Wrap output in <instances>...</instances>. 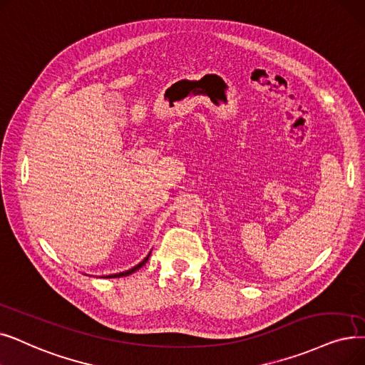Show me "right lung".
<instances>
[{"mask_svg": "<svg viewBox=\"0 0 365 365\" xmlns=\"http://www.w3.org/2000/svg\"><path fill=\"white\" fill-rule=\"evenodd\" d=\"M149 257H150V253H149V255L143 259V261H141L140 264H137L135 267H133L131 268V270H126V272H122V273H116V274H110V276H104V277H107V279H112V277H123V276H130V274H133L134 272H137L138 270V268H141V267H143L146 262H148V259H149Z\"/></svg>", "mask_w": 365, "mask_h": 365, "instance_id": "right-lung-1", "label": "right lung"}]
</instances>
